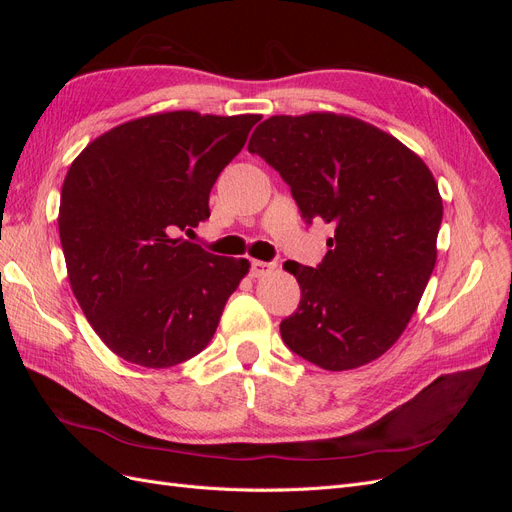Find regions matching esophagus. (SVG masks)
Wrapping results in <instances>:
<instances>
[{"instance_id":"34e87169","label":"esophagus","mask_w":512,"mask_h":512,"mask_svg":"<svg viewBox=\"0 0 512 512\" xmlns=\"http://www.w3.org/2000/svg\"><path fill=\"white\" fill-rule=\"evenodd\" d=\"M275 269V262H265V260H252L250 262V275L252 277H262Z\"/></svg>"}]
</instances>
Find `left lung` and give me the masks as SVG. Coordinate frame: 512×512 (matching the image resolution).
I'll list each match as a JSON object with an SVG mask.
<instances>
[{
	"mask_svg": "<svg viewBox=\"0 0 512 512\" xmlns=\"http://www.w3.org/2000/svg\"><path fill=\"white\" fill-rule=\"evenodd\" d=\"M247 151L288 183L305 224L335 226L320 265L288 267L301 301L280 324L284 344L329 371L378 359L404 333L436 265V179L391 134L333 113L265 119Z\"/></svg>",
	"mask_w": 512,
	"mask_h": 512,
	"instance_id": "8db88e82",
	"label": "left lung"
}]
</instances>
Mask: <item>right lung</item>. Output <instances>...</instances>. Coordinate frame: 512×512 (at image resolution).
<instances>
[{"instance_id": "add662e5", "label": "right lung", "mask_w": 512, "mask_h": 512, "mask_svg": "<svg viewBox=\"0 0 512 512\" xmlns=\"http://www.w3.org/2000/svg\"><path fill=\"white\" fill-rule=\"evenodd\" d=\"M258 119L151 115L102 134L72 162L59 205L68 280L91 327L128 363L192 359L250 269L179 235L209 218L213 183Z\"/></svg>"}]
</instances>
